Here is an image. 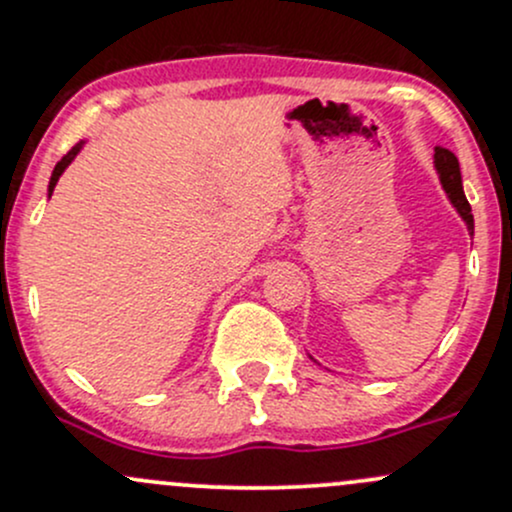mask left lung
<instances>
[{
  "label": "left lung",
  "mask_w": 512,
  "mask_h": 512,
  "mask_svg": "<svg viewBox=\"0 0 512 512\" xmlns=\"http://www.w3.org/2000/svg\"><path fill=\"white\" fill-rule=\"evenodd\" d=\"M434 169H437L439 184L444 188L446 198H449V203L456 208V213L461 215V220H464L466 228H469V233L473 235V213L469 201H466L464 184H461L459 159H456L454 152H449V149L437 147L434 149Z\"/></svg>",
  "instance_id": "1"
}]
</instances>
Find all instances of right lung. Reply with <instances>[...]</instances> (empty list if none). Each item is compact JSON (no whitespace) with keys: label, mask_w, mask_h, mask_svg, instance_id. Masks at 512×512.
<instances>
[{"label":"right lung","mask_w":512,"mask_h":512,"mask_svg":"<svg viewBox=\"0 0 512 512\" xmlns=\"http://www.w3.org/2000/svg\"><path fill=\"white\" fill-rule=\"evenodd\" d=\"M85 142H88V139H80V142H78V144H75V147L71 149V152H68V154H66V157H63V159H61V161H58V164H56V169H53V174H51V181H48V198H51V196H53V188H56V184H58V179H61V176H63V171H66V169H68V166H71V164H73V161H75V157H78V154H80V152H83Z\"/></svg>","instance_id":"1"}]
</instances>
